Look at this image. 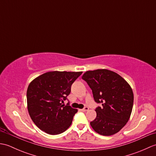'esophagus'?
Instances as JSON below:
<instances>
[{"label": "esophagus", "mask_w": 156, "mask_h": 156, "mask_svg": "<svg viewBox=\"0 0 156 156\" xmlns=\"http://www.w3.org/2000/svg\"><path fill=\"white\" fill-rule=\"evenodd\" d=\"M89 110V108L88 107H84V108H82V111H84V112H85V111H88Z\"/></svg>", "instance_id": "obj_1"}]
</instances>
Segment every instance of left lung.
<instances>
[{"mask_svg": "<svg viewBox=\"0 0 156 156\" xmlns=\"http://www.w3.org/2000/svg\"><path fill=\"white\" fill-rule=\"evenodd\" d=\"M82 78L92 89L95 102L102 107L96 108L97 117L90 125L98 134L110 136L127 124L133 105V92L123 78L107 69L87 71Z\"/></svg>", "mask_w": 156, "mask_h": 156, "instance_id": "8db88e82", "label": "left lung"}]
</instances>
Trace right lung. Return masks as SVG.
I'll use <instances>...</instances> for the list:
<instances>
[{"label": "right lung", "instance_id": "add662e5", "mask_svg": "<svg viewBox=\"0 0 156 156\" xmlns=\"http://www.w3.org/2000/svg\"><path fill=\"white\" fill-rule=\"evenodd\" d=\"M82 72L52 71L33 80L27 90V109L38 128L49 135H58L69 128L78 110L62 105L71 86Z\"/></svg>", "mask_w": 156, "mask_h": 156}]
</instances>
